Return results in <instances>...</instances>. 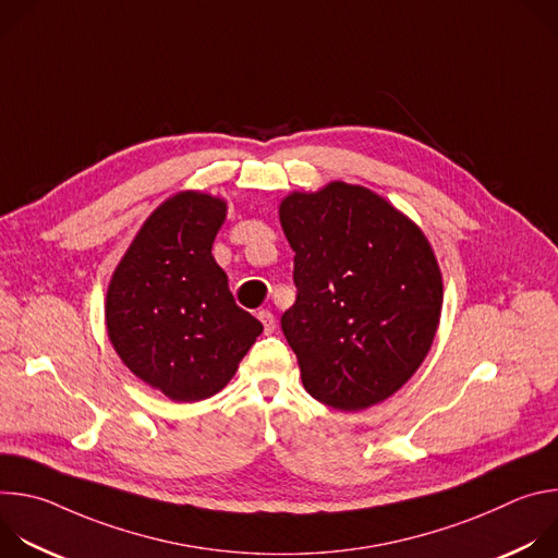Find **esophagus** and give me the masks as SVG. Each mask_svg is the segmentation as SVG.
Wrapping results in <instances>:
<instances>
[{
    "label": "esophagus",
    "instance_id": "esophagus-1",
    "mask_svg": "<svg viewBox=\"0 0 558 558\" xmlns=\"http://www.w3.org/2000/svg\"><path fill=\"white\" fill-rule=\"evenodd\" d=\"M258 320L263 323V327H265V333H267V336L276 331V317H274V313H271V311H267V308L258 311Z\"/></svg>",
    "mask_w": 558,
    "mask_h": 558
}]
</instances>
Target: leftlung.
I'll return each mask as SVG.
<instances>
[{
  "instance_id": "8db88e82",
  "label": "left lung",
  "mask_w": 558,
  "mask_h": 558,
  "mask_svg": "<svg viewBox=\"0 0 558 558\" xmlns=\"http://www.w3.org/2000/svg\"><path fill=\"white\" fill-rule=\"evenodd\" d=\"M280 225L295 252L282 313L306 392L362 411L400 390L435 340L444 284L422 229L362 185L293 192Z\"/></svg>"
}]
</instances>
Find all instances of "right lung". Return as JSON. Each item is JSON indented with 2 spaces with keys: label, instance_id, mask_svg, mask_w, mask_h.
Returning a JSON list of instances; mask_svg holds the SVG:
<instances>
[{
  "label": "right lung",
  "instance_id": "right-lung-1",
  "mask_svg": "<svg viewBox=\"0 0 558 558\" xmlns=\"http://www.w3.org/2000/svg\"><path fill=\"white\" fill-rule=\"evenodd\" d=\"M222 198L181 192L158 205L112 274L106 327L123 364L174 402H201L233 377L263 325L233 302L211 256Z\"/></svg>",
  "mask_w": 558,
  "mask_h": 558
}]
</instances>
